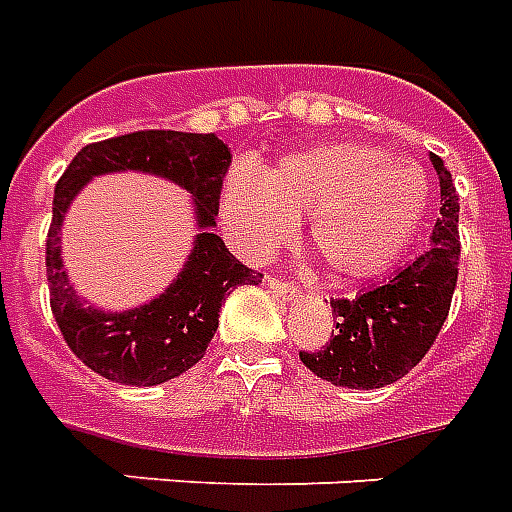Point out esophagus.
<instances>
[{"mask_svg":"<svg viewBox=\"0 0 512 512\" xmlns=\"http://www.w3.org/2000/svg\"><path fill=\"white\" fill-rule=\"evenodd\" d=\"M267 288H270L272 294H278L283 299H291L297 297L299 288L294 283H288V280H280V278H267Z\"/></svg>","mask_w":512,"mask_h":512,"instance_id":"obj_1","label":"esophagus"}]
</instances>
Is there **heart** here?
I'll list each match as a JSON object with an SVG mask.
<instances>
[{"mask_svg":"<svg viewBox=\"0 0 512 512\" xmlns=\"http://www.w3.org/2000/svg\"><path fill=\"white\" fill-rule=\"evenodd\" d=\"M426 205L424 169L361 142L310 145L261 172L237 164L221 191L226 224L253 256L275 251L310 215V248L340 280L386 272L416 237Z\"/></svg>","mask_w":512,"mask_h":512,"instance_id":"heart-1","label":"heart"}]
</instances>
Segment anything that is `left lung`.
<instances>
[{"instance_id": "8db88e82", "label": "left lung", "mask_w": 512, "mask_h": 512, "mask_svg": "<svg viewBox=\"0 0 512 512\" xmlns=\"http://www.w3.org/2000/svg\"><path fill=\"white\" fill-rule=\"evenodd\" d=\"M440 218L421 256L356 299H332V340L321 351H299L307 370L334 386L383 388L424 359L451 310L459 278V194L443 159Z\"/></svg>"}]
</instances>
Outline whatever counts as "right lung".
Returning <instances> with one entry per match:
<instances>
[{"mask_svg":"<svg viewBox=\"0 0 512 512\" xmlns=\"http://www.w3.org/2000/svg\"><path fill=\"white\" fill-rule=\"evenodd\" d=\"M232 151L215 134L148 132L91 142L69 161L53 194V221L45 240L51 310L64 340L88 370L124 386H159L191 370L218 329L221 302L234 286H256L261 272L237 261L213 232L218 199ZM137 168L161 174L195 197L200 234L178 279L148 306L105 314L86 306L68 286L58 232L66 207L88 179Z\"/></svg>","mask_w":512,"mask_h":512,"instance_id":"1","label":"right lung"}]
</instances>
